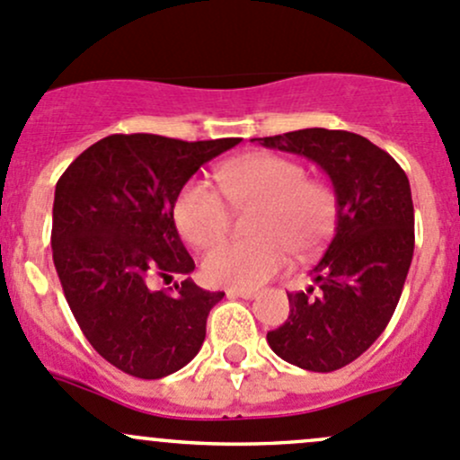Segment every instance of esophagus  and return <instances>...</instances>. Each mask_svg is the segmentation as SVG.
<instances>
[{
	"instance_id": "34e87169",
	"label": "esophagus",
	"mask_w": 460,
	"mask_h": 460,
	"mask_svg": "<svg viewBox=\"0 0 460 460\" xmlns=\"http://www.w3.org/2000/svg\"><path fill=\"white\" fill-rule=\"evenodd\" d=\"M226 296H229V298L253 300L258 296V291L256 289H226Z\"/></svg>"
}]
</instances>
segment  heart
<instances>
[{
	"instance_id": "obj_1",
	"label": "heart",
	"mask_w": 460,
	"mask_h": 460,
	"mask_svg": "<svg viewBox=\"0 0 460 460\" xmlns=\"http://www.w3.org/2000/svg\"><path fill=\"white\" fill-rule=\"evenodd\" d=\"M217 184L234 208H252L247 220L252 240H229L202 258L211 285L253 289L276 276L291 256L316 252L336 222V193L327 182L307 178L300 162L278 153L256 151L217 169ZM180 235L204 249L225 235L229 211L216 191L200 180L180 189L173 202Z\"/></svg>"
}]
</instances>
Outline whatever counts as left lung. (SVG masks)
I'll list each match as a JSON object with an SVG mask.
<instances>
[{"mask_svg": "<svg viewBox=\"0 0 460 460\" xmlns=\"http://www.w3.org/2000/svg\"><path fill=\"white\" fill-rule=\"evenodd\" d=\"M258 144L305 155L329 175L336 234L312 267L314 285L289 296V318L267 333L282 360L333 372L374 345L394 316L414 256V204L405 171L349 131L303 128Z\"/></svg>", "mask_w": 460, "mask_h": 460, "instance_id": "left-lung-1", "label": "left lung"}]
</instances>
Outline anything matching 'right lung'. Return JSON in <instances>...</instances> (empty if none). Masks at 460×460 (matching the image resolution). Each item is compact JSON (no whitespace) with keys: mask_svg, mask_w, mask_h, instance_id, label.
<instances>
[{"mask_svg":"<svg viewBox=\"0 0 460 460\" xmlns=\"http://www.w3.org/2000/svg\"><path fill=\"white\" fill-rule=\"evenodd\" d=\"M238 142L109 136L58 180L50 244L64 296L93 349L124 374L164 378L200 351L208 312L225 294L191 278L169 294L151 280L196 269L173 202L202 164Z\"/></svg>","mask_w":460,"mask_h":460,"instance_id":"add662e5","label":"right lung"}]
</instances>
